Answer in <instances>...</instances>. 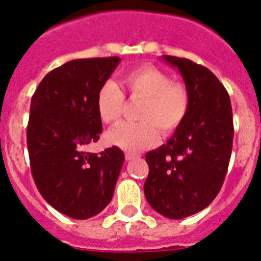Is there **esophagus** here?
<instances>
[{"label":"esophagus","instance_id":"obj_1","mask_svg":"<svg viewBox=\"0 0 261 261\" xmlns=\"http://www.w3.org/2000/svg\"><path fill=\"white\" fill-rule=\"evenodd\" d=\"M125 158H126V160H133V159H135L136 155L135 154H131V152H126Z\"/></svg>","mask_w":261,"mask_h":261}]
</instances>
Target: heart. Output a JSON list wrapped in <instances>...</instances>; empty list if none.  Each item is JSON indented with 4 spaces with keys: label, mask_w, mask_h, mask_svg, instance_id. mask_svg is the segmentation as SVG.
I'll list each match as a JSON object with an SVG mask.
<instances>
[{
    "label": "heart",
    "mask_w": 261,
    "mask_h": 261,
    "mask_svg": "<svg viewBox=\"0 0 261 261\" xmlns=\"http://www.w3.org/2000/svg\"><path fill=\"white\" fill-rule=\"evenodd\" d=\"M120 86L130 98L144 99L139 112L140 122H122L107 134V141L126 151L135 152L152 145L158 130L163 135L174 133L186 118L189 97L180 84L154 67H140L125 73ZM125 97L117 84L107 82L98 89L96 110L105 123H114L120 118Z\"/></svg>",
    "instance_id": "heart-1"
}]
</instances>
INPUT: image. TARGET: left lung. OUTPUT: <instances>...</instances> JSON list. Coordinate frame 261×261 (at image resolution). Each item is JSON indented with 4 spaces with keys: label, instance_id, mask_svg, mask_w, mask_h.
I'll return each instance as SVG.
<instances>
[{
    "label": "left lung",
    "instance_id": "obj_1",
    "mask_svg": "<svg viewBox=\"0 0 261 261\" xmlns=\"http://www.w3.org/2000/svg\"><path fill=\"white\" fill-rule=\"evenodd\" d=\"M163 59L179 70L189 107L167 144L146 154L144 192L158 213L180 220L206 208L222 187L232 150V109L211 70L184 58Z\"/></svg>",
    "mask_w": 261,
    "mask_h": 261
}]
</instances>
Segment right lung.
I'll use <instances>...</instances> for the list:
<instances>
[{"instance_id": "obj_1", "label": "right lung", "mask_w": 261, "mask_h": 261, "mask_svg": "<svg viewBox=\"0 0 261 261\" xmlns=\"http://www.w3.org/2000/svg\"><path fill=\"white\" fill-rule=\"evenodd\" d=\"M120 60H70L48 73L31 98L26 138L33 178L50 206L75 220L93 217L111 202L125 159L117 146L84 150L102 133L96 96Z\"/></svg>"}]
</instances>
